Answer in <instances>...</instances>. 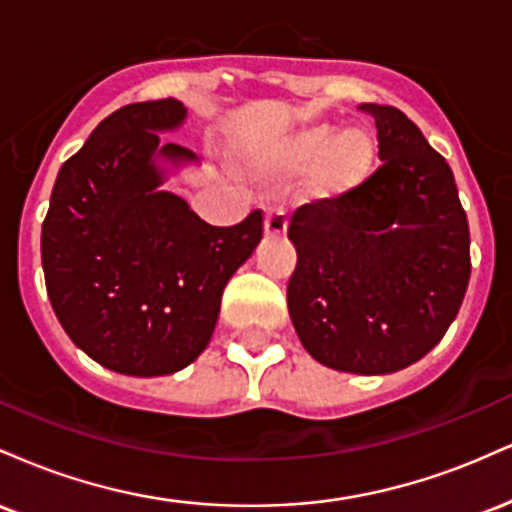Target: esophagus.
<instances>
[{"label":"esophagus","instance_id":"1","mask_svg":"<svg viewBox=\"0 0 512 512\" xmlns=\"http://www.w3.org/2000/svg\"><path fill=\"white\" fill-rule=\"evenodd\" d=\"M289 228V219H286V211L281 207H269L264 214V233L269 238H281Z\"/></svg>","mask_w":512,"mask_h":512}]
</instances>
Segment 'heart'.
<instances>
[{"label": "heart", "instance_id": "heart-1", "mask_svg": "<svg viewBox=\"0 0 512 512\" xmlns=\"http://www.w3.org/2000/svg\"><path fill=\"white\" fill-rule=\"evenodd\" d=\"M286 166L310 170V192L320 199H342L368 180L375 163V142L361 127L337 132L332 125H313L286 144Z\"/></svg>", "mask_w": 512, "mask_h": 512}]
</instances>
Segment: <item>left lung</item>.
I'll return each instance as SVG.
<instances>
[{"label": "left lung", "instance_id": "8db88e82", "mask_svg": "<svg viewBox=\"0 0 512 512\" xmlns=\"http://www.w3.org/2000/svg\"><path fill=\"white\" fill-rule=\"evenodd\" d=\"M378 127L375 170L342 199L293 211L296 269L286 301L322 366L395 373L448 332L469 284V223L452 170L392 105L363 103Z\"/></svg>", "mask_w": 512, "mask_h": 512}]
</instances>
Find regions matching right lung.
Masks as SVG:
<instances>
[{
  "label": "right lung",
  "mask_w": 512,
  "mask_h": 512,
  "mask_svg": "<svg viewBox=\"0 0 512 512\" xmlns=\"http://www.w3.org/2000/svg\"><path fill=\"white\" fill-rule=\"evenodd\" d=\"M175 98L115 110L64 161L43 221L40 255L57 320L103 368L170 375L207 349L221 293L262 240V211L209 226L158 190L170 163L195 161L161 134L185 120Z\"/></svg>",
  "instance_id": "add662e5"
}]
</instances>
